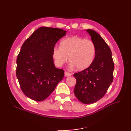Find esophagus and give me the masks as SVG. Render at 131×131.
I'll return each mask as SVG.
<instances>
[{"label":"esophagus","mask_w":131,"mask_h":131,"mask_svg":"<svg viewBox=\"0 0 131 131\" xmlns=\"http://www.w3.org/2000/svg\"><path fill=\"white\" fill-rule=\"evenodd\" d=\"M65 77H69V76L71 75V74H70V73H69V72L65 71Z\"/></svg>","instance_id":"34e87169"}]
</instances>
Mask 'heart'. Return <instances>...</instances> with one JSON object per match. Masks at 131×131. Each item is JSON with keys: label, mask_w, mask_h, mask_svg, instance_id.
Returning a JSON list of instances; mask_svg holds the SVG:
<instances>
[{"label": "heart", "mask_w": 131, "mask_h": 131, "mask_svg": "<svg viewBox=\"0 0 131 131\" xmlns=\"http://www.w3.org/2000/svg\"><path fill=\"white\" fill-rule=\"evenodd\" d=\"M96 54L95 44L92 40L72 36L61 41L60 47H54L52 57L55 65L61 67L69 58L71 67L83 70L93 62Z\"/></svg>", "instance_id": "obj_1"}]
</instances>
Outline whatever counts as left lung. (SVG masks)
I'll list each match as a JSON object with an SVG mask.
<instances>
[{
    "instance_id": "obj_1",
    "label": "left lung",
    "mask_w": 131,
    "mask_h": 131,
    "mask_svg": "<svg viewBox=\"0 0 131 131\" xmlns=\"http://www.w3.org/2000/svg\"><path fill=\"white\" fill-rule=\"evenodd\" d=\"M96 47L95 57L85 70L74 74L77 83L74 92L84 104L96 102L102 99L113 81L114 64L112 51L106 43L94 30H86Z\"/></svg>"
}]
</instances>
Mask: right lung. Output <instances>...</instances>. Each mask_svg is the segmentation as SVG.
Listing matches in <instances>:
<instances>
[{
  "label": "right lung",
  "mask_w": 131,
  "mask_h": 131,
  "mask_svg": "<svg viewBox=\"0 0 131 131\" xmlns=\"http://www.w3.org/2000/svg\"><path fill=\"white\" fill-rule=\"evenodd\" d=\"M66 32L61 29L41 27L22 46L17 58L16 76L23 92L30 99L43 101L62 80L64 70L55 67L52 51Z\"/></svg>",
  "instance_id": "add662e5"
}]
</instances>
